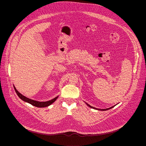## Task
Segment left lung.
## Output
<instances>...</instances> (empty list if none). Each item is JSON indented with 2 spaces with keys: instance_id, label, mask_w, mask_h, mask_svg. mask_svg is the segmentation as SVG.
Listing matches in <instances>:
<instances>
[{
  "instance_id": "1",
  "label": "left lung",
  "mask_w": 146,
  "mask_h": 146,
  "mask_svg": "<svg viewBox=\"0 0 146 146\" xmlns=\"http://www.w3.org/2000/svg\"><path fill=\"white\" fill-rule=\"evenodd\" d=\"M86 104L87 105V106H88L90 108H92V109H96V110H102V111H106V110H109V109H112L113 108H114L115 106H112V107H111V108H109V109H97V108H94V107H92V106H90V105H88V103H86Z\"/></svg>"
}]
</instances>
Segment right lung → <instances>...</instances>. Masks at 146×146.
Masks as SVG:
<instances>
[{
    "label": "right lung",
    "instance_id": "add662e5",
    "mask_svg": "<svg viewBox=\"0 0 146 146\" xmlns=\"http://www.w3.org/2000/svg\"><path fill=\"white\" fill-rule=\"evenodd\" d=\"M14 88L15 91V92L17 93V95L19 96V98L22 99L23 100L26 102H28L29 103H30L31 105L35 106V107H37V108H46V107H47L50 105H51L52 103H53L56 100V99L58 98V96H56V98H54L53 99L51 100H49V101H47V102H38V101H36V100H32V99H29L27 97H25V96L21 94H20L15 88V87L14 86Z\"/></svg>",
    "mask_w": 146,
    "mask_h": 146
}]
</instances>
